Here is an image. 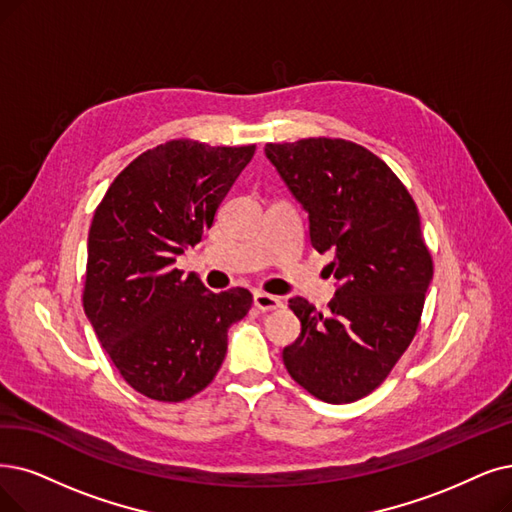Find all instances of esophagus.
Returning a JSON list of instances; mask_svg holds the SVG:
<instances>
[{
    "instance_id": "34e87169",
    "label": "esophagus",
    "mask_w": 512,
    "mask_h": 512,
    "mask_svg": "<svg viewBox=\"0 0 512 512\" xmlns=\"http://www.w3.org/2000/svg\"><path fill=\"white\" fill-rule=\"evenodd\" d=\"M254 306L262 313H269V311H277L281 306V298L271 296V294H264V292H254Z\"/></svg>"
}]
</instances>
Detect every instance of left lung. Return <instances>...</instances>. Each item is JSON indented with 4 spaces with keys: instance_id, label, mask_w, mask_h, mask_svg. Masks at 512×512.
Segmentation results:
<instances>
[{
    "instance_id": "8db88e82",
    "label": "left lung",
    "mask_w": 512,
    "mask_h": 512,
    "mask_svg": "<svg viewBox=\"0 0 512 512\" xmlns=\"http://www.w3.org/2000/svg\"><path fill=\"white\" fill-rule=\"evenodd\" d=\"M271 159L309 212L319 254L332 252L338 290L325 315L296 296L300 336L283 349L290 376L325 403H351L393 372L412 344L433 258L416 203L386 163L342 138L269 142Z\"/></svg>"
}]
</instances>
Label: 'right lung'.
<instances>
[{
  "label": "right lung",
  "instance_id": "add662e5",
  "mask_svg": "<svg viewBox=\"0 0 512 512\" xmlns=\"http://www.w3.org/2000/svg\"><path fill=\"white\" fill-rule=\"evenodd\" d=\"M256 145L176 138L138 155L98 203L88 235L84 311L134 391L178 403L206 388L227 355L229 327L252 294H214L174 269L201 241Z\"/></svg>",
  "mask_w": 512,
  "mask_h": 512
}]
</instances>
